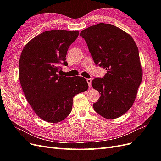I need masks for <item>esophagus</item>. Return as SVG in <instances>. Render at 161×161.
Returning <instances> with one entry per match:
<instances>
[{
	"instance_id": "1",
	"label": "esophagus",
	"mask_w": 161,
	"mask_h": 161,
	"mask_svg": "<svg viewBox=\"0 0 161 161\" xmlns=\"http://www.w3.org/2000/svg\"><path fill=\"white\" fill-rule=\"evenodd\" d=\"M86 81H87V83H88V85H89V87H91V86H92V85H91V79H90V78H87L86 79Z\"/></svg>"
}]
</instances>
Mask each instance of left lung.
<instances>
[{
	"instance_id": "1",
	"label": "left lung",
	"mask_w": 161,
	"mask_h": 161,
	"mask_svg": "<svg viewBox=\"0 0 161 161\" xmlns=\"http://www.w3.org/2000/svg\"><path fill=\"white\" fill-rule=\"evenodd\" d=\"M96 64L107 70L91 81L100 97L92 104L106 119L123 115L132 106L142 80L138 47L129 34L113 25L101 23L80 33Z\"/></svg>"
}]
</instances>
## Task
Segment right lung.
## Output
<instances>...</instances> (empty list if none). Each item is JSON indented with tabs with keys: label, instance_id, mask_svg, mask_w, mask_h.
Instances as JSON below:
<instances>
[{
	"label": "right lung",
	"instance_id": "add662e5",
	"mask_svg": "<svg viewBox=\"0 0 161 161\" xmlns=\"http://www.w3.org/2000/svg\"><path fill=\"white\" fill-rule=\"evenodd\" d=\"M79 35L78 31L51 30L29 41L22 51L19 78L24 95L35 112L49 123L69 115L75 95L88 89L86 80L58 74L67 66L66 55Z\"/></svg>",
	"mask_w": 161,
	"mask_h": 161
}]
</instances>
